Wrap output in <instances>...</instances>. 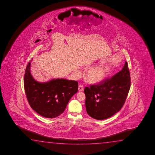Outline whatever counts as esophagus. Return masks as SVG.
Wrapping results in <instances>:
<instances>
[{
  "label": "esophagus",
  "instance_id": "esophagus-1",
  "mask_svg": "<svg viewBox=\"0 0 155 155\" xmlns=\"http://www.w3.org/2000/svg\"><path fill=\"white\" fill-rule=\"evenodd\" d=\"M84 91L83 86L81 85H79V86H78V91H79V92H82V91Z\"/></svg>",
  "mask_w": 155,
  "mask_h": 155
}]
</instances>
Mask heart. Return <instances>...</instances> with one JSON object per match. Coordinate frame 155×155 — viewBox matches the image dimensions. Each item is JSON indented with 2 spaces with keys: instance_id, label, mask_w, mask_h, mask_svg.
I'll list each match as a JSON object with an SVG mask.
<instances>
[{
  "instance_id": "1",
  "label": "heart",
  "mask_w": 155,
  "mask_h": 155,
  "mask_svg": "<svg viewBox=\"0 0 155 155\" xmlns=\"http://www.w3.org/2000/svg\"><path fill=\"white\" fill-rule=\"evenodd\" d=\"M110 69L107 65H101L90 69L86 73L85 78L88 83H100L108 77Z\"/></svg>"
}]
</instances>
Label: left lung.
<instances>
[{
  "label": "left lung",
  "instance_id": "1",
  "mask_svg": "<svg viewBox=\"0 0 155 155\" xmlns=\"http://www.w3.org/2000/svg\"><path fill=\"white\" fill-rule=\"evenodd\" d=\"M130 74L125 62L121 71L97 85L86 87V111L97 120L107 119L123 107L130 88Z\"/></svg>",
  "mask_w": 155,
  "mask_h": 155
}]
</instances>
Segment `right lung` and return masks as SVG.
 I'll return each instance as SVG.
<instances>
[{"label": "right lung", "instance_id": "right-lung-1", "mask_svg": "<svg viewBox=\"0 0 155 155\" xmlns=\"http://www.w3.org/2000/svg\"><path fill=\"white\" fill-rule=\"evenodd\" d=\"M30 67V62L24 78L25 92L30 106L43 117H58L64 112L70 100L78 91V82L62 78L40 83L32 76Z\"/></svg>", "mask_w": 155, "mask_h": 155}]
</instances>
